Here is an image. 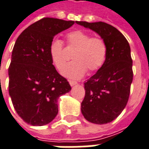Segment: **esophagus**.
Segmentation results:
<instances>
[{
    "label": "esophagus",
    "mask_w": 149,
    "mask_h": 149,
    "mask_svg": "<svg viewBox=\"0 0 149 149\" xmlns=\"http://www.w3.org/2000/svg\"><path fill=\"white\" fill-rule=\"evenodd\" d=\"M69 84H70L71 86H74V85H76L77 84V82L75 81H69Z\"/></svg>",
    "instance_id": "obj_1"
}]
</instances>
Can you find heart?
I'll use <instances>...</instances> for the list:
<instances>
[{
	"label": "heart",
	"instance_id": "heart-1",
	"mask_svg": "<svg viewBox=\"0 0 149 149\" xmlns=\"http://www.w3.org/2000/svg\"><path fill=\"white\" fill-rule=\"evenodd\" d=\"M66 42L68 49L74 51L72 62L68 64L62 69L61 73L70 79L81 78L89 72H96L105 63L107 58V47L103 39L92 38L91 35L81 31H75L66 35ZM49 54L52 61L58 69H61L66 63L67 56L63 42L59 39L52 41L49 47Z\"/></svg>",
	"mask_w": 149,
	"mask_h": 149
}]
</instances>
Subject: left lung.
Here are the masks:
<instances>
[{"instance_id": "obj_1", "label": "left lung", "mask_w": 149, "mask_h": 149, "mask_svg": "<svg viewBox=\"0 0 149 149\" xmlns=\"http://www.w3.org/2000/svg\"><path fill=\"white\" fill-rule=\"evenodd\" d=\"M76 23L96 32L107 47L102 68L84 83L81 113L87 121L106 124L118 117L128 101L132 82V60L127 40L114 26L102 22Z\"/></svg>"}]
</instances>
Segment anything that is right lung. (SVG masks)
Masks as SVG:
<instances>
[{
    "label": "right lung",
    "mask_w": 149,
    "mask_h": 149,
    "mask_svg": "<svg viewBox=\"0 0 149 149\" xmlns=\"http://www.w3.org/2000/svg\"><path fill=\"white\" fill-rule=\"evenodd\" d=\"M73 21L44 17L17 38L9 68V93L17 114L28 124L43 126L58 114L57 100L71 90L50 57L53 38Z\"/></svg>",
    "instance_id": "add662e5"
}]
</instances>
